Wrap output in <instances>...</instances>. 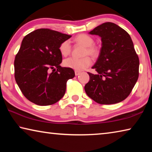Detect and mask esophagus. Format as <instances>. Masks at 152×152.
Returning <instances> with one entry per match:
<instances>
[{
  "mask_svg": "<svg viewBox=\"0 0 152 152\" xmlns=\"http://www.w3.org/2000/svg\"><path fill=\"white\" fill-rule=\"evenodd\" d=\"M80 74V72L77 71V70H75V75H76V76H78Z\"/></svg>",
  "mask_w": 152,
  "mask_h": 152,
  "instance_id": "obj_1",
  "label": "esophagus"
}]
</instances>
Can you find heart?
<instances>
[{
    "label": "heart",
    "instance_id": "1",
    "mask_svg": "<svg viewBox=\"0 0 152 152\" xmlns=\"http://www.w3.org/2000/svg\"><path fill=\"white\" fill-rule=\"evenodd\" d=\"M74 42L80 45L84 46L82 58H68L64 60V65L67 68H72L77 71H81L86 69L91 65L92 60L88 55L92 58H96L99 56L100 50L99 47L93 45V38L87 34H80L74 38ZM59 50L63 56H68L72 51V46L69 40H66L61 43Z\"/></svg>",
    "mask_w": 152,
    "mask_h": 152
}]
</instances>
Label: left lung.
Segmentation results:
<instances>
[{
    "instance_id": "left-lung-1",
    "label": "left lung",
    "mask_w": 152,
    "mask_h": 152,
    "mask_svg": "<svg viewBox=\"0 0 152 152\" xmlns=\"http://www.w3.org/2000/svg\"><path fill=\"white\" fill-rule=\"evenodd\" d=\"M90 34L101 37L99 58L92 66L98 74L88 72L86 93L101 104L118 103L130 94L139 77L140 60L130 35L113 23L95 27Z\"/></svg>"
}]
</instances>
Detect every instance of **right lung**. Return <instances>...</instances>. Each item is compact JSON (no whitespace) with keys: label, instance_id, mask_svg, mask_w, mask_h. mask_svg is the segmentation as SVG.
<instances>
[{"label":"right lung","instance_id":"right-lung-1","mask_svg":"<svg viewBox=\"0 0 152 152\" xmlns=\"http://www.w3.org/2000/svg\"><path fill=\"white\" fill-rule=\"evenodd\" d=\"M71 35L39 29L25 36L14 61L15 78L27 99L40 106L56 103L64 96L73 69L62 68L59 47Z\"/></svg>","mask_w":152,"mask_h":152}]
</instances>
